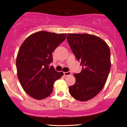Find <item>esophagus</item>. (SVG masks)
<instances>
[{"label":"esophagus","instance_id":"1","mask_svg":"<svg viewBox=\"0 0 127 127\" xmlns=\"http://www.w3.org/2000/svg\"><path fill=\"white\" fill-rule=\"evenodd\" d=\"M71 74V72L70 71H68V72H64V75H65V76H69V75H70Z\"/></svg>","mask_w":127,"mask_h":127}]
</instances>
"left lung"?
<instances>
[{
	"mask_svg": "<svg viewBox=\"0 0 127 127\" xmlns=\"http://www.w3.org/2000/svg\"><path fill=\"white\" fill-rule=\"evenodd\" d=\"M67 40L83 66L80 73L74 74L76 82L69 86V92L78 101H88L106 83L111 67L110 50L104 40L93 35L68 34Z\"/></svg>",
	"mask_w": 127,
	"mask_h": 127,
	"instance_id": "1",
	"label": "left lung"
}]
</instances>
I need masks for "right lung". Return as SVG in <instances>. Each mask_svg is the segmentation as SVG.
I'll use <instances>...</instances> for the list:
<instances>
[{"instance_id": "add662e5", "label": "right lung", "mask_w": 127, "mask_h": 127, "mask_svg": "<svg viewBox=\"0 0 127 127\" xmlns=\"http://www.w3.org/2000/svg\"><path fill=\"white\" fill-rule=\"evenodd\" d=\"M66 38V34L39 31L21 45L16 59L18 78L23 90L33 98L49 96L54 82L63 75L49 64L53 61L52 52Z\"/></svg>"}]
</instances>
